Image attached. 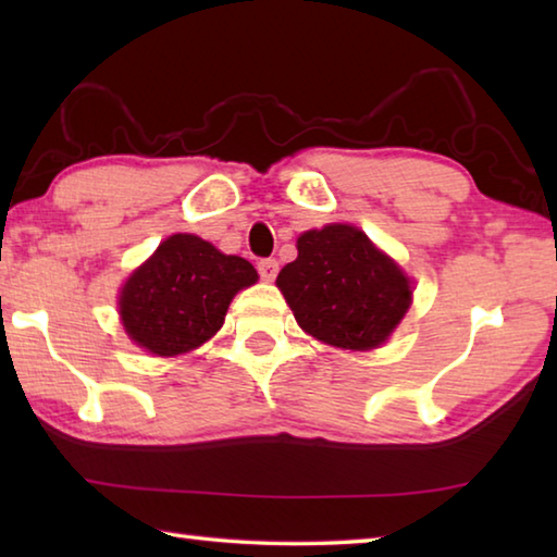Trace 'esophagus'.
I'll return each instance as SVG.
<instances>
[{
	"mask_svg": "<svg viewBox=\"0 0 557 557\" xmlns=\"http://www.w3.org/2000/svg\"><path fill=\"white\" fill-rule=\"evenodd\" d=\"M258 272H260V277L265 280V282H272L277 277V272H280V262L275 260V258H265V260H260L258 262Z\"/></svg>",
	"mask_w": 557,
	"mask_h": 557,
	"instance_id": "obj_1",
	"label": "esophagus"
}]
</instances>
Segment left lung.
I'll return each mask as SVG.
<instances>
[{
	"label": "left lung",
	"mask_w": 557,
	"mask_h": 557,
	"mask_svg": "<svg viewBox=\"0 0 557 557\" xmlns=\"http://www.w3.org/2000/svg\"><path fill=\"white\" fill-rule=\"evenodd\" d=\"M297 252L280 270L277 287L297 324L319 342L369 351L408 312V277L354 225L301 233Z\"/></svg>",
	"instance_id": "obj_1"
}]
</instances>
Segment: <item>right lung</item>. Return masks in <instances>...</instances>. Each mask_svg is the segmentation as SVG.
Instances as JSON below:
<instances>
[{"instance_id":"add662e5","label":"right lung","mask_w":557,"mask_h":557,"mask_svg":"<svg viewBox=\"0 0 557 557\" xmlns=\"http://www.w3.org/2000/svg\"><path fill=\"white\" fill-rule=\"evenodd\" d=\"M256 282L248 260L176 233L122 287V324L149 354H186L219 332L235 292Z\"/></svg>"}]
</instances>
